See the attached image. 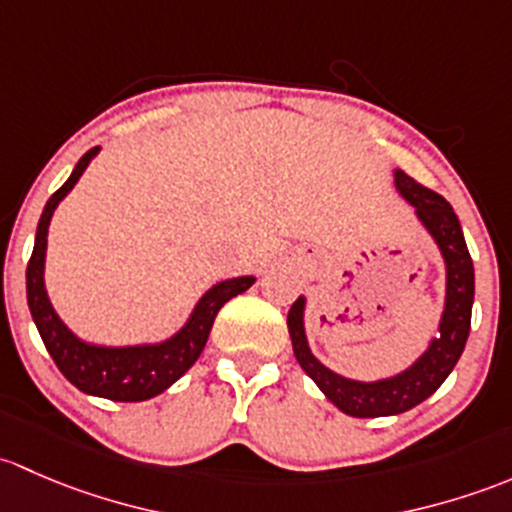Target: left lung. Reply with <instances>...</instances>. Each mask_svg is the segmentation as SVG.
Masks as SVG:
<instances>
[{
    "label": "left lung",
    "mask_w": 512,
    "mask_h": 512,
    "mask_svg": "<svg viewBox=\"0 0 512 512\" xmlns=\"http://www.w3.org/2000/svg\"><path fill=\"white\" fill-rule=\"evenodd\" d=\"M394 189L409 207H414L416 219L434 239L446 268L444 310H441L436 335L431 337L426 350L407 370L397 374L372 379V382L350 379L323 365L310 350L308 335H305V295H298V300L288 310V333H291L298 365L342 414L357 416V419L402 414L429 399L456 367L471 333L473 261L456 212L444 197L421 187L402 170H394Z\"/></svg>",
    "instance_id": "8db88e82"
}]
</instances>
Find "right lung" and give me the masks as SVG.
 <instances>
[{
    "label": "right lung",
    "mask_w": 512,
    "mask_h": 512,
    "mask_svg": "<svg viewBox=\"0 0 512 512\" xmlns=\"http://www.w3.org/2000/svg\"><path fill=\"white\" fill-rule=\"evenodd\" d=\"M100 147H93L78 160L71 177L51 194L36 226L34 251H31L29 266H26V300H29L31 318L36 330L49 350L51 360L56 362L63 377L91 397L113 399V402H145L157 397L182 377L189 367L202 355L207 337L221 305L234 295L249 291L256 283L254 276L226 278L209 288L202 298L194 303L192 313L184 320L175 335L160 342H140V345H98L78 337L59 318L51 305L46 291V246H49V224L56 207L63 202L68 192L76 187L86 167L98 155Z\"/></svg>",
    "instance_id": "obj_1"
}]
</instances>
